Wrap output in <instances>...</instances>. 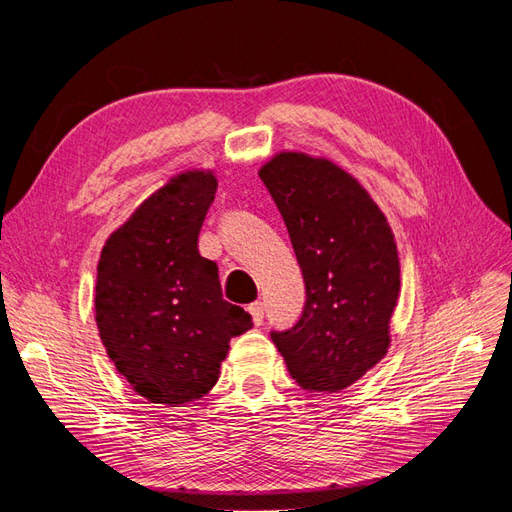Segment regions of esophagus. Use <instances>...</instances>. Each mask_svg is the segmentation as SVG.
Here are the masks:
<instances>
[{
  "label": "esophagus",
  "instance_id": "obj_1",
  "mask_svg": "<svg viewBox=\"0 0 512 512\" xmlns=\"http://www.w3.org/2000/svg\"><path fill=\"white\" fill-rule=\"evenodd\" d=\"M247 312L252 314V320H254L256 327H260L262 320H265V305H262V301H256V303H252L250 307H247Z\"/></svg>",
  "mask_w": 512,
  "mask_h": 512
}]
</instances>
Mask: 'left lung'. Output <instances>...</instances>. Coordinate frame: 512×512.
<instances>
[{"mask_svg": "<svg viewBox=\"0 0 512 512\" xmlns=\"http://www.w3.org/2000/svg\"><path fill=\"white\" fill-rule=\"evenodd\" d=\"M305 282L299 320L271 331L290 376L307 391H342L389 348L399 258L384 213L346 170L305 153L260 168Z\"/></svg>", "mask_w": 512, "mask_h": 512, "instance_id": "left-lung-1", "label": "left lung"}]
</instances>
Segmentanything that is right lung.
I'll return each mask as SVG.
<instances>
[{
  "label": "right lung",
  "instance_id": "1",
  "mask_svg": "<svg viewBox=\"0 0 512 512\" xmlns=\"http://www.w3.org/2000/svg\"><path fill=\"white\" fill-rule=\"evenodd\" d=\"M215 190L211 173L177 175L113 232L98 262L102 344L153 404L179 406L209 393L230 339L252 329V316L224 301L218 265L198 252Z\"/></svg>",
  "mask_w": 512,
  "mask_h": 512
}]
</instances>
